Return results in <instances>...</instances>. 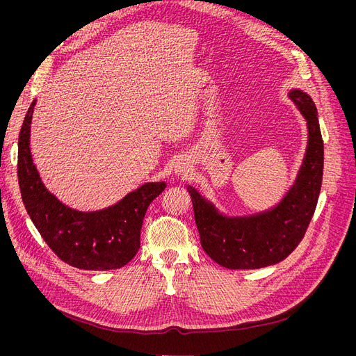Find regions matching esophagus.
Listing matches in <instances>:
<instances>
[{"instance_id":"1","label":"esophagus","mask_w":356,"mask_h":356,"mask_svg":"<svg viewBox=\"0 0 356 356\" xmlns=\"http://www.w3.org/2000/svg\"><path fill=\"white\" fill-rule=\"evenodd\" d=\"M175 173L177 176H186L188 175V167H186L183 163H179L176 167H175Z\"/></svg>"}]
</instances>
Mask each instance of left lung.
<instances>
[{
    "label": "left lung",
    "mask_w": 356,
    "mask_h": 356,
    "mask_svg": "<svg viewBox=\"0 0 356 356\" xmlns=\"http://www.w3.org/2000/svg\"><path fill=\"white\" fill-rule=\"evenodd\" d=\"M290 98L307 121L309 143L296 183L275 208L254 216L227 218L192 186L188 188L200 245L225 268L254 270L280 263L300 244L313 218L323 177V140L312 98L297 89Z\"/></svg>",
    "instance_id": "8db88e82"
}]
</instances>
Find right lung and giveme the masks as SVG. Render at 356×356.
<instances>
[{
	"label": "right lung",
	"mask_w": 356,
	"mask_h": 356,
	"mask_svg": "<svg viewBox=\"0 0 356 356\" xmlns=\"http://www.w3.org/2000/svg\"><path fill=\"white\" fill-rule=\"evenodd\" d=\"M31 102L18 137L17 175L23 203L34 227L50 250L72 267L115 270L128 264L140 250L144 215L165 183H145L122 200L97 212L67 208L53 196L39 176L30 153Z\"/></svg>",
	"instance_id": "obj_1"
}]
</instances>
